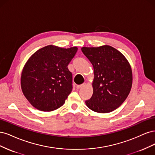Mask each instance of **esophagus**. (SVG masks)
Wrapping results in <instances>:
<instances>
[{
  "instance_id": "1",
  "label": "esophagus",
  "mask_w": 155,
  "mask_h": 155,
  "mask_svg": "<svg viewBox=\"0 0 155 155\" xmlns=\"http://www.w3.org/2000/svg\"><path fill=\"white\" fill-rule=\"evenodd\" d=\"M84 84H81V85H77V89H81V87H82L83 86H84Z\"/></svg>"
}]
</instances>
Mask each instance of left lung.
<instances>
[{"instance_id":"obj_1","label":"left lung","mask_w":155,"mask_h":155,"mask_svg":"<svg viewBox=\"0 0 155 155\" xmlns=\"http://www.w3.org/2000/svg\"><path fill=\"white\" fill-rule=\"evenodd\" d=\"M81 50L94 69L93 93L86 101V106L99 113L113 111L130 93L133 82L130 64L121 52L108 45L82 47Z\"/></svg>"}]
</instances>
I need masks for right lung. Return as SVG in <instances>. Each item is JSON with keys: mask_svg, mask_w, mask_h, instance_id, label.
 <instances>
[{"mask_svg": "<svg viewBox=\"0 0 155 155\" xmlns=\"http://www.w3.org/2000/svg\"><path fill=\"white\" fill-rule=\"evenodd\" d=\"M78 50L48 45L29 58L22 69L21 86L35 108L49 112L61 107L72 91V74L68 66Z\"/></svg>", "mask_w": 155, "mask_h": 155, "instance_id": "1", "label": "right lung"}]
</instances>
